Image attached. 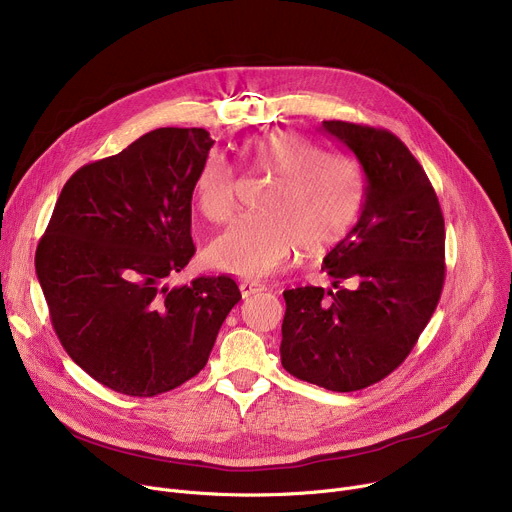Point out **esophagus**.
<instances>
[{
	"label": "esophagus",
	"instance_id": "esophagus-1",
	"mask_svg": "<svg viewBox=\"0 0 512 512\" xmlns=\"http://www.w3.org/2000/svg\"><path fill=\"white\" fill-rule=\"evenodd\" d=\"M240 289H242L244 295H254V293H260V291H266V285L258 283V281H242Z\"/></svg>",
	"mask_w": 512,
	"mask_h": 512
}]
</instances>
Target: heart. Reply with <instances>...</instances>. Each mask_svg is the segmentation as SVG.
<instances>
[{"mask_svg": "<svg viewBox=\"0 0 512 512\" xmlns=\"http://www.w3.org/2000/svg\"><path fill=\"white\" fill-rule=\"evenodd\" d=\"M252 162L272 176L258 213L227 227L207 248L213 266L244 279H260L287 262L332 250L355 223L363 203V170L348 155L326 153L297 131L283 129L252 143ZM238 178L227 157L211 151L194 182L196 203L211 221L235 211Z\"/></svg>", "mask_w": 512, "mask_h": 512, "instance_id": "1", "label": "heart"}]
</instances>
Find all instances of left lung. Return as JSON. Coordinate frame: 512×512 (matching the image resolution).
<instances>
[{
    "label": "left lung",
    "mask_w": 512,
    "mask_h": 512,
    "mask_svg": "<svg viewBox=\"0 0 512 512\" xmlns=\"http://www.w3.org/2000/svg\"><path fill=\"white\" fill-rule=\"evenodd\" d=\"M322 131L357 155L365 201L357 225L324 258L332 289L283 293L281 363L307 383L357 391L400 367L435 313L445 221L435 188L396 135L344 121H324Z\"/></svg>",
    "instance_id": "left-lung-1"
}]
</instances>
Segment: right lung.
Instances as JSON below:
<instances>
[{
	"instance_id": "add662e5",
	"label": "right lung",
	"mask_w": 512,
	"mask_h": 512,
	"mask_svg": "<svg viewBox=\"0 0 512 512\" xmlns=\"http://www.w3.org/2000/svg\"><path fill=\"white\" fill-rule=\"evenodd\" d=\"M205 129H155L77 170L36 248V277L67 355L98 383L151 398L199 373L242 293L231 277L170 287L190 262Z\"/></svg>"
}]
</instances>
